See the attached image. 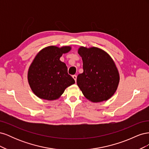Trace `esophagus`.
<instances>
[{"label": "esophagus", "instance_id": "34e87169", "mask_svg": "<svg viewBox=\"0 0 149 149\" xmlns=\"http://www.w3.org/2000/svg\"><path fill=\"white\" fill-rule=\"evenodd\" d=\"M73 78L75 80V81H76V79H77V76H76V75H73Z\"/></svg>", "mask_w": 149, "mask_h": 149}]
</instances>
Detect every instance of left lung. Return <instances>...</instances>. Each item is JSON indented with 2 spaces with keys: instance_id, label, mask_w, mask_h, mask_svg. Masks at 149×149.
Returning a JSON list of instances; mask_svg holds the SVG:
<instances>
[{
  "instance_id": "8db88e82",
  "label": "left lung",
  "mask_w": 149,
  "mask_h": 149,
  "mask_svg": "<svg viewBox=\"0 0 149 149\" xmlns=\"http://www.w3.org/2000/svg\"><path fill=\"white\" fill-rule=\"evenodd\" d=\"M83 73L78 75L77 84L83 95L93 102L107 101L116 91L119 83L118 68L109 54L97 47H81Z\"/></svg>"
}]
</instances>
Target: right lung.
Masks as SVG:
<instances>
[{
	"instance_id": "obj_1",
	"label": "right lung",
	"mask_w": 149,
	"mask_h": 149,
	"mask_svg": "<svg viewBox=\"0 0 149 149\" xmlns=\"http://www.w3.org/2000/svg\"><path fill=\"white\" fill-rule=\"evenodd\" d=\"M71 49L70 46H49L35 56L29 67L28 81L37 97L49 101L57 100L66 88L74 84V79L68 73L66 64L60 60L63 54Z\"/></svg>"
}]
</instances>
